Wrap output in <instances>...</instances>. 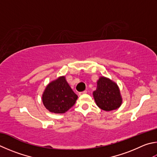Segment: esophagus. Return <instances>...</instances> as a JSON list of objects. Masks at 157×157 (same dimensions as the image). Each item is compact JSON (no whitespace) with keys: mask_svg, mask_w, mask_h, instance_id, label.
Listing matches in <instances>:
<instances>
[{"mask_svg":"<svg viewBox=\"0 0 157 157\" xmlns=\"http://www.w3.org/2000/svg\"><path fill=\"white\" fill-rule=\"evenodd\" d=\"M86 93H87V91H86V90H84V91H83V92H80V93H79V95L80 96V95H84V94H86Z\"/></svg>","mask_w":157,"mask_h":157,"instance_id":"1","label":"esophagus"}]
</instances>
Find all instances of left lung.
<instances>
[{
    "mask_svg": "<svg viewBox=\"0 0 157 157\" xmlns=\"http://www.w3.org/2000/svg\"><path fill=\"white\" fill-rule=\"evenodd\" d=\"M93 95L97 106L105 111L117 109L122 104V97L118 85L104 76L99 77L97 81V88Z\"/></svg>",
    "mask_w": 157,
    "mask_h": 157,
    "instance_id": "obj_1",
    "label": "left lung"
}]
</instances>
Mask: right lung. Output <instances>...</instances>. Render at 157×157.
<instances>
[{"label": "right lung", "mask_w": 157, "mask_h": 157, "mask_svg": "<svg viewBox=\"0 0 157 157\" xmlns=\"http://www.w3.org/2000/svg\"><path fill=\"white\" fill-rule=\"evenodd\" d=\"M78 95L66 79L65 76H60L47 84L42 95L44 107L52 113H66L75 104Z\"/></svg>", "instance_id": "right-lung-1"}]
</instances>
